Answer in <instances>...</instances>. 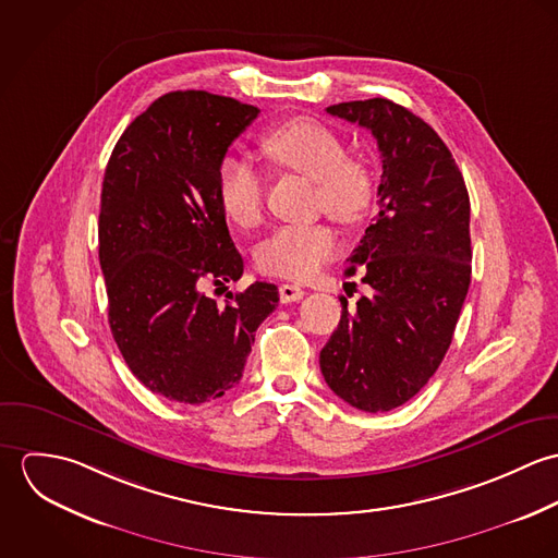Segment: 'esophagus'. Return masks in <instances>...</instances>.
<instances>
[{"mask_svg":"<svg viewBox=\"0 0 558 558\" xmlns=\"http://www.w3.org/2000/svg\"><path fill=\"white\" fill-rule=\"evenodd\" d=\"M279 296H281V303H296L305 296V290L301 286H292V283H283L279 288Z\"/></svg>","mask_w":558,"mask_h":558,"instance_id":"esophagus-1","label":"esophagus"}]
</instances>
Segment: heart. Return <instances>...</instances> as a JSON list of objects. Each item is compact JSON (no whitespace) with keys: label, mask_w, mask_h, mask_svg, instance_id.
<instances>
[{"label":"heart","mask_w":558,"mask_h":558,"mask_svg":"<svg viewBox=\"0 0 558 558\" xmlns=\"http://www.w3.org/2000/svg\"><path fill=\"white\" fill-rule=\"evenodd\" d=\"M262 150L279 167L316 180V204L328 217L354 223L372 197L363 165L348 159L343 140L314 120H288L270 129ZM217 197L226 217L240 228L262 221L264 178L240 155H226L217 169ZM337 246L335 234L322 226H283L257 246V266L268 275L307 279Z\"/></svg>","instance_id":"obj_1"}]
</instances>
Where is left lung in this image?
Returning a JSON list of instances; mask_svg holds the SVG:
<instances>
[{"instance_id": "obj_1", "label": "left lung", "mask_w": 558, "mask_h": 558, "mask_svg": "<svg viewBox=\"0 0 558 558\" xmlns=\"http://www.w3.org/2000/svg\"><path fill=\"white\" fill-rule=\"evenodd\" d=\"M369 129L383 175L378 215L348 257L372 294L348 312L319 352L335 396L365 412H387L414 398L442 363L471 286V199L445 142L393 100L326 107Z\"/></svg>"}]
</instances>
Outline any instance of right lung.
<instances>
[{"instance_id": "1", "label": "right lung", "mask_w": 558, "mask_h": 558, "mask_svg": "<svg viewBox=\"0 0 558 558\" xmlns=\"http://www.w3.org/2000/svg\"><path fill=\"white\" fill-rule=\"evenodd\" d=\"M259 109L204 89L169 92L137 116L105 169L98 259L113 339L153 393L204 403L239 385L277 303L255 281L219 305L204 288L242 277L217 169Z\"/></svg>"}]
</instances>
